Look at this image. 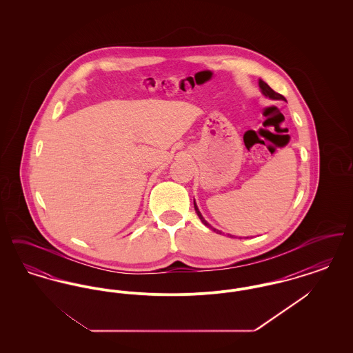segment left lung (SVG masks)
Returning <instances> with one entry per match:
<instances>
[{
  "mask_svg": "<svg viewBox=\"0 0 353 353\" xmlns=\"http://www.w3.org/2000/svg\"><path fill=\"white\" fill-rule=\"evenodd\" d=\"M258 83H259V88H261V92H262V94H263V95H265V97H266V98H270V99H272V101H285V97H283V95H281V94H278V92H275V91H274V90H272V88H271V87H270L269 84L266 83V82H263V81H262V79H259V82H258ZM194 210H196V213H197V216H199V217H200V219H201L202 223H203V225H205V226H208V228H209V229H212V230H213V232H216V233H219V234H221V232H219V230H217V229H216V228H213V226H212V225H210V223H208V221H206V219H203V217H202L201 212H200V210H199V206H197V205H196V201H194ZM228 235H230V236H233V235H232V234H228Z\"/></svg>",
  "mask_w": 353,
  "mask_h": 353,
  "instance_id": "left-lung-1",
  "label": "left lung"
}]
</instances>
